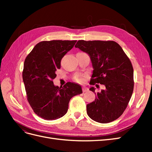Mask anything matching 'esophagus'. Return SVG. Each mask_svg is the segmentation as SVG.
Instances as JSON below:
<instances>
[{"label":"esophagus","instance_id":"1","mask_svg":"<svg viewBox=\"0 0 152 152\" xmlns=\"http://www.w3.org/2000/svg\"><path fill=\"white\" fill-rule=\"evenodd\" d=\"M89 89L87 88L86 87H82V91H83V93H85L86 91H88Z\"/></svg>","mask_w":152,"mask_h":152}]
</instances>
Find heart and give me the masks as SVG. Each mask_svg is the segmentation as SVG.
I'll return each mask as SVG.
<instances>
[{"instance_id":"obj_1","label":"heart","mask_w":152,"mask_h":152,"mask_svg":"<svg viewBox=\"0 0 152 152\" xmlns=\"http://www.w3.org/2000/svg\"><path fill=\"white\" fill-rule=\"evenodd\" d=\"M77 80L78 82H81L82 81V79H80V78H79V79H77Z\"/></svg>"}]
</instances>
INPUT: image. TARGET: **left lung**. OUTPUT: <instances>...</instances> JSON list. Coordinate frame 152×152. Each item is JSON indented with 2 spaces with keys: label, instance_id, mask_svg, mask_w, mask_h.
<instances>
[{
  "label": "left lung",
  "instance_id": "8db88e82",
  "mask_svg": "<svg viewBox=\"0 0 152 152\" xmlns=\"http://www.w3.org/2000/svg\"><path fill=\"white\" fill-rule=\"evenodd\" d=\"M88 54L93 67L89 84L104 89L95 93L87 113L93 121L105 124L116 120L127 107L134 89V71L129 58L120 45L112 40H79L75 45Z\"/></svg>",
  "mask_w": 152,
  "mask_h": 152
}]
</instances>
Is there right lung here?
<instances>
[{
  "mask_svg": "<svg viewBox=\"0 0 152 152\" xmlns=\"http://www.w3.org/2000/svg\"><path fill=\"white\" fill-rule=\"evenodd\" d=\"M77 40L42 41L26 56L23 80L27 100L35 114L47 121L56 120L66 113L73 96L82 93L80 85L67 82L59 87L53 84L63 57Z\"/></svg>",
  "mask_w": 152,
  "mask_h": 152,
  "instance_id": "1",
  "label": "right lung"
}]
</instances>
